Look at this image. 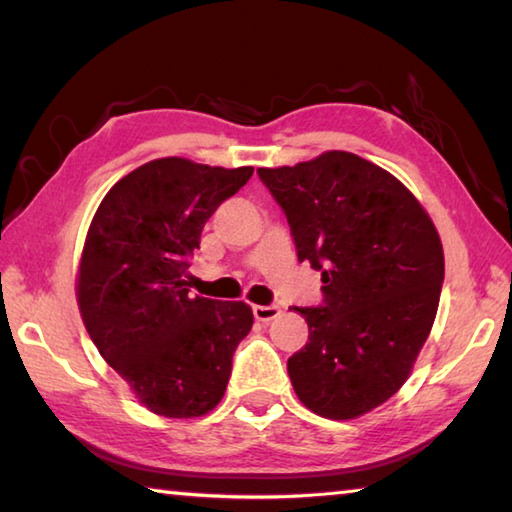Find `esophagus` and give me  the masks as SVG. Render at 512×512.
Returning a JSON list of instances; mask_svg holds the SVG:
<instances>
[{
	"label": "esophagus",
	"instance_id": "1",
	"mask_svg": "<svg viewBox=\"0 0 512 512\" xmlns=\"http://www.w3.org/2000/svg\"><path fill=\"white\" fill-rule=\"evenodd\" d=\"M253 314L257 320H262V323H268V320H273L280 316V307L277 305H255L253 307Z\"/></svg>",
	"mask_w": 512,
	"mask_h": 512
}]
</instances>
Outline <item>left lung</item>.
Segmentation results:
<instances>
[{"label": "left lung", "mask_w": 512, "mask_h": 512, "mask_svg": "<svg viewBox=\"0 0 512 512\" xmlns=\"http://www.w3.org/2000/svg\"><path fill=\"white\" fill-rule=\"evenodd\" d=\"M257 173L298 259L323 275V302L293 307L309 325L287 363L293 391L323 418L352 420L400 391L427 341L445 280L440 237L400 180L354 153Z\"/></svg>", "instance_id": "8db88e82"}]
</instances>
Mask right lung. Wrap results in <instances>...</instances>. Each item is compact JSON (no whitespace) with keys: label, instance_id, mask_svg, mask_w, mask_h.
I'll return each mask as SVG.
<instances>
[{"label":"right lung","instance_id":"1","mask_svg":"<svg viewBox=\"0 0 512 512\" xmlns=\"http://www.w3.org/2000/svg\"><path fill=\"white\" fill-rule=\"evenodd\" d=\"M253 167L185 158L142 164L103 198L85 239L76 296L108 366L146 409L198 418L221 402L232 354L253 327L246 302L189 293L201 232Z\"/></svg>","mask_w":512,"mask_h":512}]
</instances>
